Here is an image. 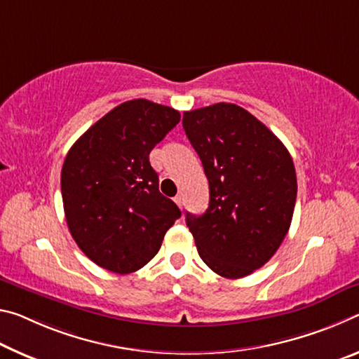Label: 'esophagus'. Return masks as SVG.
I'll list each match as a JSON object with an SVG mask.
<instances>
[{"label":"esophagus","mask_w":359,"mask_h":359,"mask_svg":"<svg viewBox=\"0 0 359 359\" xmlns=\"http://www.w3.org/2000/svg\"><path fill=\"white\" fill-rule=\"evenodd\" d=\"M175 202H176V205H178L180 208H183V197L176 196V197H175Z\"/></svg>","instance_id":"1"}]
</instances>
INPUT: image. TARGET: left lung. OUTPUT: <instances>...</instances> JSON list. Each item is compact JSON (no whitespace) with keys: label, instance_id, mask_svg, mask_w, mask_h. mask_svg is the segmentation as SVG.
Masks as SVG:
<instances>
[{"label":"left lung","instance_id":"left-lung-1","mask_svg":"<svg viewBox=\"0 0 359 359\" xmlns=\"http://www.w3.org/2000/svg\"><path fill=\"white\" fill-rule=\"evenodd\" d=\"M183 127L210 184L207 211L186 213L198 255L221 277H246L290 231L297 196L291 154L261 121L232 103L186 111Z\"/></svg>","mask_w":359,"mask_h":359}]
</instances>
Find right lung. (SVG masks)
<instances>
[{
  "instance_id": "obj_1",
  "label": "right lung",
  "mask_w": 359,
  "mask_h": 359,
  "mask_svg": "<svg viewBox=\"0 0 359 359\" xmlns=\"http://www.w3.org/2000/svg\"><path fill=\"white\" fill-rule=\"evenodd\" d=\"M181 114L137 98L121 103L76 141L62 168L65 218L74 242L97 266L132 273L161 250L181 216L158 192L149 152Z\"/></svg>"
}]
</instances>
